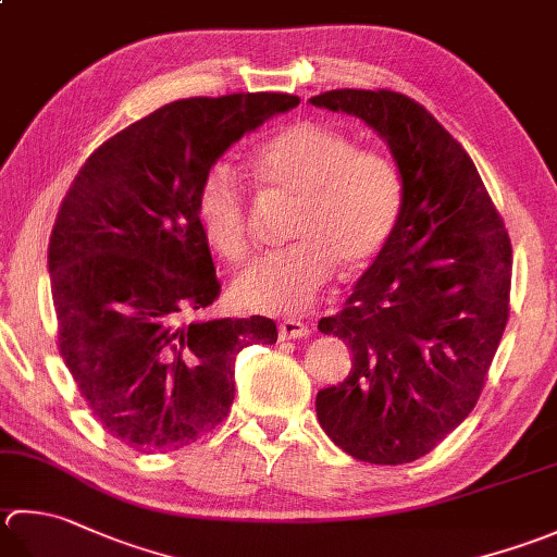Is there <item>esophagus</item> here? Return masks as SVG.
<instances>
[{
    "instance_id": "obj_1",
    "label": "esophagus",
    "mask_w": 557,
    "mask_h": 557,
    "mask_svg": "<svg viewBox=\"0 0 557 557\" xmlns=\"http://www.w3.org/2000/svg\"><path fill=\"white\" fill-rule=\"evenodd\" d=\"M280 337L282 341H292V337H304L309 335V325L304 321H297V319H285L280 323Z\"/></svg>"
}]
</instances>
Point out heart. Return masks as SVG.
Returning <instances> with one entry per match:
<instances>
[{
	"instance_id": "heart-1",
	"label": "heart",
	"mask_w": 557,
	"mask_h": 557,
	"mask_svg": "<svg viewBox=\"0 0 557 557\" xmlns=\"http://www.w3.org/2000/svg\"><path fill=\"white\" fill-rule=\"evenodd\" d=\"M272 193L297 200L289 236L275 253L234 280V301L246 311L285 315L309 307L337 263L357 272L374 263L396 234L403 183L396 163L331 125L301 120L282 129L253 157ZM198 224L216 256L232 263L250 250V207L234 171L216 163L198 188Z\"/></svg>"
}]
</instances>
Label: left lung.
Masks as SVG:
<instances>
[{
    "label": "left lung",
    "instance_id": "8db88e82",
    "mask_svg": "<svg viewBox=\"0 0 557 557\" xmlns=\"http://www.w3.org/2000/svg\"><path fill=\"white\" fill-rule=\"evenodd\" d=\"M313 106L374 129L394 157L396 234L319 331L352 350L343 384L319 391L325 434L359 461L430 454L475 408L509 319L511 244L466 149L396 91L335 89Z\"/></svg>",
    "mask_w": 557,
    "mask_h": 557
}]
</instances>
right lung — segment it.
<instances>
[{
  "label": "right lung",
  "mask_w": 557,
  "mask_h": 557,
  "mask_svg": "<svg viewBox=\"0 0 557 557\" xmlns=\"http://www.w3.org/2000/svg\"><path fill=\"white\" fill-rule=\"evenodd\" d=\"M289 94L183 98L103 141L54 220L48 270L64 364L94 418L137 451H176L234 403L244 347L277 341L265 315L185 321L220 297L198 224L216 159Z\"/></svg>",
  "instance_id": "obj_1"
}]
</instances>
